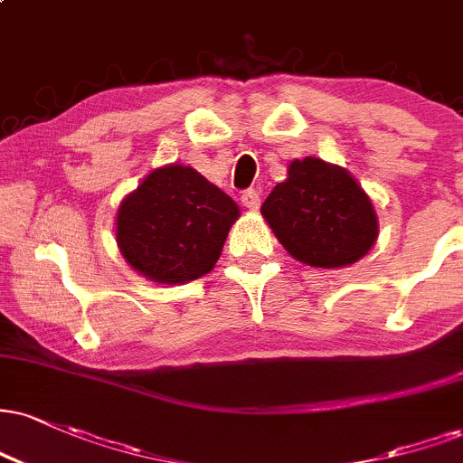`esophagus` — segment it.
Segmentation results:
<instances>
[{
    "label": "esophagus",
    "instance_id": "esophagus-1",
    "mask_svg": "<svg viewBox=\"0 0 463 463\" xmlns=\"http://www.w3.org/2000/svg\"><path fill=\"white\" fill-rule=\"evenodd\" d=\"M241 203L246 209L256 211L260 207V194L256 189H246V192H241Z\"/></svg>",
    "mask_w": 463,
    "mask_h": 463
}]
</instances>
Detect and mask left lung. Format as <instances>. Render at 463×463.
<instances>
[{"instance_id": "8db88e82", "label": "left lung", "mask_w": 463, "mask_h": 463, "mask_svg": "<svg viewBox=\"0 0 463 463\" xmlns=\"http://www.w3.org/2000/svg\"><path fill=\"white\" fill-rule=\"evenodd\" d=\"M260 213L291 256L313 267L352 265L377 237V217L347 170L306 157L267 196Z\"/></svg>"}]
</instances>
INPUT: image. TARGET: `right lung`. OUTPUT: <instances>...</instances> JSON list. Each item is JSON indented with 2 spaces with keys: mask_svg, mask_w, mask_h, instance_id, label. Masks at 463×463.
<instances>
[{
  "mask_svg": "<svg viewBox=\"0 0 463 463\" xmlns=\"http://www.w3.org/2000/svg\"><path fill=\"white\" fill-rule=\"evenodd\" d=\"M237 217V204L203 175L165 165L122 200L116 241L142 276L183 285L213 269Z\"/></svg>",
  "mask_w": 463,
  "mask_h": 463,
  "instance_id": "obj_1",
  "label": "right lung"
}]
</instances>
